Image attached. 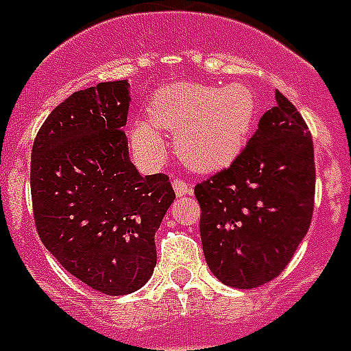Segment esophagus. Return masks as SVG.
I'll return each mask as SVG.
<instances>
[{
  "instance_id": "1",
  "label": "esophagus",
  "mask_w": 351,
  "mask_h": 351,
  "mask_svg": "<svg viewBox=\"0 0 351 351\" xmlns=\"http://www.w3.org/2000/svg\"><path fill=\"white\" fill-rule=\"evenodd\" d=\"M173 189H175V193L178 195V197H182V195H189L191 193V186L187 184L186 180H182V178H173Z\"/></svg>"
}]
</instances>
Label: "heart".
<instances>
[{
    "instance_id": "obj_1",
    "label": "heart",
    "mask_w": 351,
    "mask_h": 351,
    "mask_svg": "<svg viewBox=\"0 0 351 351\" xmlns=\"http://www.w3.org/2000/svg\"><path fill=\"white\" fill-rule=\"evenodd\" d=\"M258 114V100L250 85L224 87L204 84L165 85L149 104V120L132 125L134 147L147 158L164 156L160 131L175 134L176 156L198 173L228 167L244 149Z\"/></svg>"
}]
</instances>
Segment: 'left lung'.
<instances>
[{
	"mask_svg": "<svg viewBox=\"0 0 351 351\" xmlns=\"http://www.w3.org/2000/svg\"><path fill=\"white\" fill-rule=\"evenodd\" d=\"M275 100L233 164L195 187L204 256L231 288H258L278 277L311 224V134L286 96L277 90Z\"/></svg>",
	"mask_w": 351,
	"mask_h": 351,
	"instance_id": "left-lung-1",
	"label": "left lung"
}]
</instances>
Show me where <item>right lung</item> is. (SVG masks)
Returning <instances> with one entry per match:
<instances>
[{"mask_svg":"<svg viewBox=\"0 0 351 351\" xmlns=\"http://www.w3.org/2000/svg\"><path fill=\"white\" fill-rule=\"evenodd\" d=\"M129 84L78 90L47 117L30 156L41 242L71 275L104 295H127L156 266L154 233L175 200L169 176H142L129 158Z\"/></svg>","mask_w":351,"mask_h":351,"instance_id":"right-lung-1","label":"right lung"}]
</instances>
